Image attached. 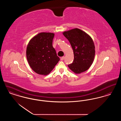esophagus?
<instances>
[{"instance_id":"1","label":"esophagus","mask_w":121,"mask_h":121,"mask_svg":"<svg viewBox=\"0 0 121 121\" xmlns=\"http://www.w3.org/2000/svg\"><path fill=\"white\" fill-rule=\"evenodd\" d=\"M64 58H65V57H62V58H60V60H61V61H63V60L64 59Z\"/></svg>"}]
</instances>
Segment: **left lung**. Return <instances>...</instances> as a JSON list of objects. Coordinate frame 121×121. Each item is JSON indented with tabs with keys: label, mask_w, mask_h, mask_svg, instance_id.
I'll list each match as a JSON object with an SVG mask.
<instances>
[{
	"label": "left lung",
	"mask_w": 121,
	"mask_h": 121,
	"mask_svg": "<svg viewBox=\"0 0 121 121\" xmlns=\"http://www.w3.org/2000/svg\"><path fill=\"white\" fill-rule=\"evenodd\" d=\"M73 49L74 60L68 67L76 74L86 71L92 65L95 54L91 37L80 29H72L63 33Z\"/></svg>",
	"instance_id": "8db88e82"
}]
</instances>
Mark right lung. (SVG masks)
<instances>
[{
    "mask_svg": "<svg viewBox=\"0 0 121 121\" xmlns=\"http://www.w3.org/2000/svg\"><path fill=\"white\" fill-rule=\"evenodd\" d=\"M54 34L42 32L30 40L26 49V57L32 70L39 74H49L60 60L52 47Z\"/></svg>",
    "mask_w": 121,
    "mask_h": 121,
    "instance_id": "right-lung-1",
    "label": "right lung"
}]
</instances>
